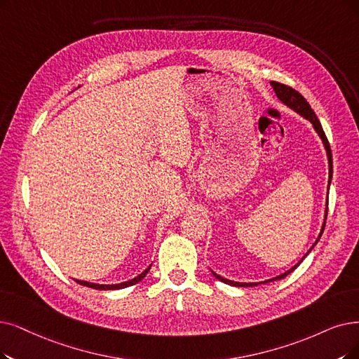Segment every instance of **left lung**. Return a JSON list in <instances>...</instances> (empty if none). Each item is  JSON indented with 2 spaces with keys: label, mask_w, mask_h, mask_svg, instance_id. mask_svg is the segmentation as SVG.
Masks as SVG:
<instances>
[{
  "label": "left lung",
  "mask_w": 359,
  "mask_h": 359,
  "mask_svg": "<svg viewBox=\"0 0 359 359\" xmlns=\"http://www.w3.org/2000/svg\"><path fill=\"white\" fill-rule=\"evenodd\" d=\"M269 83H271V87L274 88L276 95L278 97V100H280V102H281L284 106L290 107L293 111H296L297 114H300V116L305 118L306 121H309V122L312 123V128L315 130V133L318 134V137L321 138L323 144H324V149H325V153H327V159H328V184H327V200H325L324 221H323L321 231H320L317 240H315V243L311 246V249L304 255L302 259H300L294 266H292L290 269H287L285 272H283V274H280V276H277V277H274V278H269V280H265V281H261V283H238V281H233V280H226V278L218 276L217 272L210 269V272L215 276V278H218L219 281H222V283H225V284L233 285V287H255V285L272 283V281H277V280H281V278H284V277H287V276L290 274V272H293L300 264L304 262V259L311 253V250H312L315 246H317V243L320 241V238H321V236H323V231H324V226H325V218H327V210H328V209H327V206H328V189H330V184H332V177H333V157H332V149H330L327 137H325V134H324V131H323V126H321V123H320V121H318V118H317V114H315V111L311 109L309 103L304 98V95L299 94L296 90L287 87V85H284V83H280V82H276V81H271Z\"/></svg>",
  "instance_id": "obj_1"
}]
</instances>
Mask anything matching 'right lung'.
Wrapping results in <instances>:
<instances>
[{"label": "right lung", "instance_id": "add662e5", "mask_svg": "<svg viewBox=\"0 0 359 359\" xmlns=\"http://www.w3.org/2000/svg\"><path fill=\"white\" fill-rule=\"evenodd\" d=\"M151 265L149 268H146L144 271L141 272L140 276L128 280V281H123V283H119V284H95V283H90V281H83V280H75L76 283L82 284V285H87V287H91V289H95V290H119V289H125V287H130V285H134L137 283H140L142 278H144L147 276V272L150 271Z\"/></svg>", "mask_w": 359, "mask_h": 359}]
</instances>
